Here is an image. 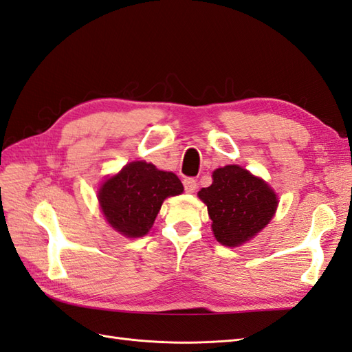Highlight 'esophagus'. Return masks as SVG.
Returning a JSON list of instances; mask_svg holds the SVG:
<instances>
[{"mask_svg":"<svg viewBox=\"0 0 352 352\" xmlns=\"http://www.w3.org/2000/svg\"><path fill=\"white\" fill-rule=\"evenodd\" d=\"M183 184H184V190L187 192V193H193L196 188H197V183H196V179L195 178H184L183 179Z\"/></svg>","mask_w":352,"mask_h":352,"instance_id":"obj_1","label":"esophagus"}]
</instances>
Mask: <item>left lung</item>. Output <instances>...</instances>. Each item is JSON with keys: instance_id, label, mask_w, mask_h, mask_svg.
<instances>
[{"instance_id": "8db88e82", "label": "left lung", "mask_w": 352, "mask_h": 352, "mask_svg": "<svg viewBox=\"0 0 352 352\" xmlns=\"http://www.w3.org/2000/svg\"><path fill=\"white\" fill-rule=\"evenodd\" d=\"M208 206L214 236L226 247H238L272 220L276 195L263 179L238 165L219 168L212 184L197 193Z\"/></svg>"}]
</instances>
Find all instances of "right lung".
Returning <instances> with one entry per match:
<instances>
[{
    "label": "right lung",
    "instance_id": "add662e5",
    "mask_svg": "<svg viewBox=\"0 0 352 352\" xmlns=\"http://www.w3.org/2000/svg\"><path fill=\"white\" fill-rule=\"evenodd\" d=\"M173 173L159 170L147 162H132L99 188V205L107 221L129 238L144 236L153 226L162 202L183 193Z\"/></svg>",
    "mask_w": 352,
    "mask_h": 352
}]
</instances>
